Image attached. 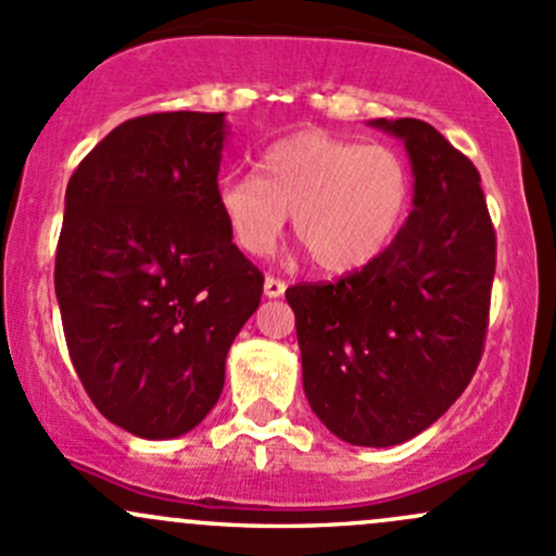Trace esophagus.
Wrapping results in <instances>:
<instances>
[{
  "instance_id": "34e87169",
  "label": "esophagus",
  "mask_w": 556,
  "mask_h": 556,
  "mask_svg": "<svg viewBox=\"0 0 556 556\" xmlns=\"http://www.w3.org/2000/svg\"><path fill=\"white\" fill-rule=\"evenodd\" d=\"M285 288H288V285H285L282 279L266 277V282H263V295H266V298H279V295L285 293Z\"/></svg>"
}]
</instances>
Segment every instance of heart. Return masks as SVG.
<instances>
[{
  "mask_svg": "<svg viewBox=\"0 0 556 556\" xmlns=\"http://www.w3.org/2000/svg\"><path fill=\"white\" fill-rule=\"evenodd\" d=\"M410 197V170L383 143L303 130L263 151L258 178L231 175L215 204L231 242L263 258L277 248L288 213L314 266L346 274L370 263L394 237Z\"/></svg>",
  "mask_w": 556,
  "mask_h": 556,
  "instance_id": "b5f03b06",
  "label": "heart"
}]
</instances>
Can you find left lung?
Wrapping results in <instances>:
<instances>
[{"mask_svg":"<svg viewBox=\"0 0 556 556\" xmlns=\"http://www.w3.org/2000/svg\"><path fill=\"white\" fill-rule=\"evenodd\" d=\"M405 143L413 213L394 242L330 285L288 288L303 391L338 440L391 447L464 394L488 330L495 231L479 173L420 119H372Z\"/></svg>","mask_w":556,"mask_h":556,"instance_id":"1","label":"left lung"}]
</instances>
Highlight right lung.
I'll return each mask as SVG.
<instances>
[{
	"instance_id": "obj_1",
	"label": "right lung",
	"mask_w": 556,
	"mask_h": 556,
	"mask_svg": "<svg viewBox=\"0 0 556 556\" xmlns=\"http://www.w3.org/2000/svg\"><path fill=\"white\" fill-rule=\"evenodd\" d=\"M226 114L122 122L74 170L55 255L68 354L92 405L143 440L186 434L218 402L263 274L215 204Z\"/></svg>"
}]
</instances>
